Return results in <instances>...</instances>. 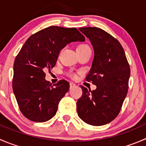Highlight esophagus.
I'll return each mask as SVG.
<instances>
[{
	"instance_id": "1",
	"label": "esophagus",
	"mask_w": 146,
	"mask_h": 146,
	"mask_svg": "<svg viewBox=\"0 0 146 146\" xmlns=\"http://www.w3.org/2000/svg\"><path fill=\"white\" fill-rule=\"evenodd\" d=\"M74 87H76V84L73 83V82H70V89L73 88Z\"/></svg>"
}]
</instances>
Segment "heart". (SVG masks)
Masks as SVG:
<instances>
[{
  "mask_svg": "<svg viewBox=\"0 0 146 146\" xmlns=\"http://www.w3.org/2000/svg\"><path fill=\"white\" fill-rule=\"evenodd\" d=\"M89 48V46L86 44H80L77 47V48Z\"/></svg>",
  "mask_w": 146,
  "mask_h": 146,
  "instance_id": "b5f03b06",
  "label": "heart"
}]
</instances>
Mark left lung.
<instances>
[{"label":"left lung","mask_w":146,"mask_h":146,"mask_svg":"<svg viewBox=\"0 0 146 146\" xmlns=\"http://www.w3.org/2000/svg\"><path fill=\"white\" fill-rule=\"evenodd\" d=\"M89 38L95 56L86 80L96 90L80 86L82 95L77 102V112L85 123L102 126L119 114L129 88L130 67L124 50L111 35L98 27H81Z\"/></svg>","instance_id":"obj_1"}]
</instances>
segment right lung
I'll return each instance as SVG.
<instances>
[{
  "label": "right lung",
  "mask_w": 146,
  "mask_h": 146,
  "mask_svg": "<svg viewBox=\"0 0 146 146\" xmlns=\"http://www.w3.org/2000/svg\"><path fill=\"white\" fill-rule=\"evenodd\" d=\"M76 28L51 26L31 35L15 59L13 90L22 114L35 122H44L55 116L58 103L68 91V82L51 85L45 80V70L55 66L58 54L68 44L84 42Z\"/></svg>",
  "instance_id": "obj_1"
}]
</instances>
